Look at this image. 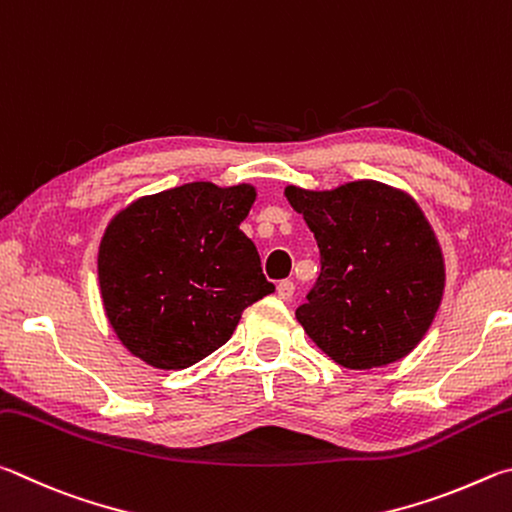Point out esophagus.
I'll return each instance as SVG.
<instances>
[{"mask_svg": "<svg viewBox=\"0 0 512 512\" xmlns=\"http://www.w3.org/2000/svg\"><path fill=\"white\" fill-rule=\"evenodd\" d=\"M276 294H279V299L290 301L294 297V283L292 281H281L279 285H276Z\"/></svg>", "mask_w": 512, "mask_h": 512, "instance_id": "obj_1", "label": "esophagus"}]
</instances>
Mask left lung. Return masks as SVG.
I'll list each match as a JSON object with an SVG mask.
<instances>
[{
	"mask_svg": "<svg viewBox=\"0 0 512 512\" xmlns=\"http://www.w3.org/2000/svg\"><path fill=\"white\" fill-rule=\"evenodd\" d=\"M283 193L321 251L317 285L297 308L306 335L351 371L407 357L445 292L443 249L420 204L375 179L326 191L288 184Z\"/></svg>",
	"mask_w": 512,
	"mask_h": 512,
	"instance_id": "8db88e82",
	"label": "left lung"
}]
</instances>
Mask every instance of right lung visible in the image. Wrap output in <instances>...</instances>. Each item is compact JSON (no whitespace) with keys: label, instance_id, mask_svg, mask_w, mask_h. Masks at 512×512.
Returning <instances> with one entry per match:
<instances>
[{"label":"right lung","instance_id":"add662e5","mask_svg":"<svg viewBox=\"0 0 512 512\" xmlns=\"http://www.w3.org/2000/svg\"><path fill=\"white\" fill-rule=\"evenodd\" d=\"M256 186L191 182L141 195L112 215L98 245V288L119 342L177 371L218 351L242 310L274 292L240 231Z\"/></svg>","mask_w":512,"mask_h":512}]
</instances>
